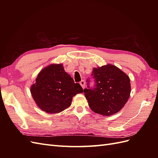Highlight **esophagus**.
Listing matches in <instances>:
<instances>
[{
	"instance_id": "esophagus-1",
	"label": "esophagus",
	"mask_w": 158,
	"mask_h": 158,
	"mask_svg": "<svg viewBox=\"0 0 158 158\" xmlns=\"http://www.w3.org/2000/svg\"><path fill=\"white\" fill-rule=\"evenodd\" d=\"M80 84L81 85V86L82 87L83 89L85 88V84L84 80H82V81H81V82H80Z\"/></svg>"
}]
</instances>
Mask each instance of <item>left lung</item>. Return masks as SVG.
I'll list each match as a JSON object with an SVG mask.
<instances>
[{"label":"left lung","mask_w":158,"mask_h":158,"mask_svg":"<svg viewBox=\"0 0 158 158\" xmlns=\"http://www.w3.org/2000/svg\"><path fill=\"white\" fill-rule=\"evenodd\" d=\"M94 89H84L89 107L95 113L110 116L120 111L130 97L128 76L113 64L93 68Z\"/></svg>","instance_id":"8db88e82"}]
</instances>
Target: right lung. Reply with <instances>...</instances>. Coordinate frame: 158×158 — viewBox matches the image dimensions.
<instances>
[{
	"mask_svg": "<svg viewBox=\"0 0 158 158\" xmlns=\"http://www.w3.org/2000/svg\"><path fill=\"white\" fill-rule=\"evenodd\" d=\"M30 92L37 107L51 114L69 108L73 98L83 93V89L66 73L63 64H51L40 72Z\"/></svg>",
	"mask_w": 158,
	"mask_h": 158,
	"instance_id": "add662e5",
	"label": "right lung"
}]
</instances>
